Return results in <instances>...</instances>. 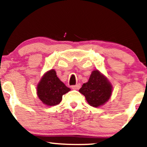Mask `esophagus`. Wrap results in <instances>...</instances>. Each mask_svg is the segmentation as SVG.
I'll list each match as a JSON object with an SVG mask.
<instances>
[{
  "mask_svg": "<svg viewBox=\"0 0 147 147\" xmlns=\"http://www.w3.org/2000/svg\"><path fill=\"white\" fill-rule=\"evenodd\" d=\"M80 88H81V85L79 84H76L75 86H72V88L73 90H79Z\"/></svg>",
  "mask_w": 147,
  "mask_h": 147,
  "instance_id": "esophagus-1",
  "label": "esophagus"
}]
</instances>
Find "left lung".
<instances>
[{
    "label": "left lung",
    "instance_id": "8db88e82",
    "mask_svg": "<svg viewBox=\"0 0 147 147\" xmlns=\"http://www.w3.org/2000/svg\"><path fill=\"white\" fill-rule=\"evenodd\" d=\"M79 92L84 94L88 103L94 107L101 106L108 101L112 95V84L98 70L92 72L89 80L83 84Z\"/></svg>",
    "mask_w": 147,
    "mask_h": 147
}]
</instances>
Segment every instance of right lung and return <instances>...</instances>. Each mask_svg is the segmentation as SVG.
I'll list each match as a JSON object with an SVG mask.
<instances>
[{"label":"right lung","mask_w":147,"mask_h":147,"mask_svg":"<svg viewBox=\"0 0 147 147\" xmlns=\"http://www.w3.org/2000/svg\"><path fill=\"white\" fill-rule=\"evenodd\" d=\"M54 69L46 72L37 87V94L41 101L48 106L57 105L61 102L62 96L70 89L57 77Z\"/></svg>","instance_id":"obj_1"}]
</instances>
